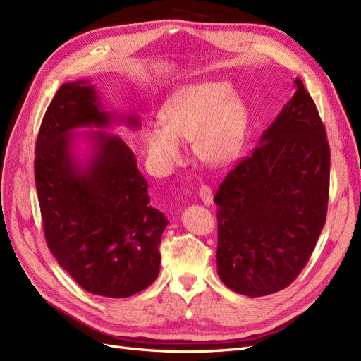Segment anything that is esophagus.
Masks as SVG:
<instances>
[{"instance_id": "34e87169", "label": "esophagus", "mask_w": 361, "mask_h": 361, "mask_svg": "<svg viewBox=\"0 0 361 361\" xmlns=\"http://www.w3.org/2000/svg\"><path fill=\"white\" fill-rule=\"evenodd\" d=\"M199 197L202 199V202L209 206L214 203V194H212V190L207 187V185H202V187L199 188Z\"/></svg>"}]
</instances>
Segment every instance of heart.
<instances>
[{
    "instance_id": "1",
    "label": "heart",
    "mask_w": 361,
    "mask_h": 361,
    "mask_svg": "<svg viewBox=\"0 0 361 361\" xmlns=\"http://www.w3.org/2000/svg\"><path fill=\"white\" fill-rule=\"evenodd\" d=\"M244 97L226 81H202L178 90L161 110L162 125L143 130L147 161L167 174L183 158L180 140H192L194 154L207 166L221 167L238 158L248 129Z\"/></svg>"
}]
</instances>
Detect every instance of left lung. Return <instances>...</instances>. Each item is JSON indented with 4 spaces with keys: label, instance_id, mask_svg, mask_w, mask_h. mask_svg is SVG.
Returning <instances> with one entry per match:
<instances>
[{
    "label": "left lung",
    "instance_id": "obj_1",
    "mask_svg": "<svg viewBox=\"0 0 361 361\" xmlns=\"http://www.w3.org/2000/svg\"><path fill=\"white\" fill-rule=\"evenodd\" d=\"M253 154L227 174L218 206L216 271L247 297L288 288L307 264L326 216L330 147L300 78Z\"/></svg>",
    "mask_w": 361,
    "mask_h": 361
}]
</instances>
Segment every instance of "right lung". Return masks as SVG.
I'll return each instance as SVG.
<instances>
[{
	"mask_svg": "<svg viewBox=\"0 0 361 361\" xmlns=\"http://www.w3.org/2000/svg\"><path fill=\"white\" fill-rule=\"evenodd\" d=\"M113 125L140 128L137 114L104 106L85 80L63 84L42 120L35 159L47 244L87 292L128 298L155 281L169 221L152 207L147 182ZM97 128L85 136L76 128Z\"/></svg>",
	"mask_w": 361,
	"mask_h": 361,
	"instance_id": "add662e5",
	"label": "right lung"
}]
</instances>
